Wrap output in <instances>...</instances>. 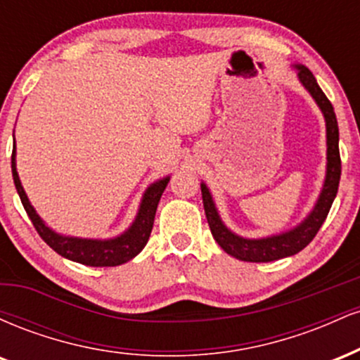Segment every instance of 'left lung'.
Listing matches in <instances>:
<instances>
[{
	"instance_id": "1",
	"label": "left lung",
	"mask_w": 360,
	"mask_h": 360,
	"mask_svg": "<svg viewBox=\"0 0 360 360\" xmlns=\"http://www.w3.org/2000/svg\"><path fill=\"white\" fill-rule=\"evenodd\" d=\"M295 69L298 71V79L301 84L308 89L313 100L320 106L326 123V176L323 188H321V193L311 213L298 226L288 230V232L264 238H243L226 229L220 214H218L210 189L206 188L205 183H201L206 220H208L213 238L226 254L238 260H245V262H272V260L289 257V255H295L300 250H303L315 238L320 226L323 225L338 191L342 162L340 152H338V125L335 111H333L332 103L328 101V98L325 96V93L318 86L311 71L301 64H296Z\"/></svg>"
}]
</instances>
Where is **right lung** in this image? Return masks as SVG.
I'll return each instance as SVG.
<instances>
[{
  "mask_svg": "<svg viewBox=\"0 0 360 360\" xmlns=\"http://www.w3.org/2000/svg\"><path fill=\"white\" fill-rule=\"evenodd\" d=\"M11 172H13L15 188L18 191L20 200H22L25 212L30 217L42 240L49 247H52L62 257L93 267H113L120 266V264H125L128 260L134 259L146 247L148 237H150L152 226H154L157 205H159L160 196H162L164 189H166L169 183L167 176L148 186L147 191L143 193L137 217H135L134 223H131L127 232H123L115 238H108V240H94V238L65 237V235L53 232L51 226L45 225V221L37 214L34 206L30 205L27 194H25L23 186L20 183L18 172H16L15 146L13 154H11Z\"/></svg>",
  "mask_w": 360,
  "mask_h": 360,
  "instance_id": "add662e5",
  "label": "right lung"
}]
</instances>
